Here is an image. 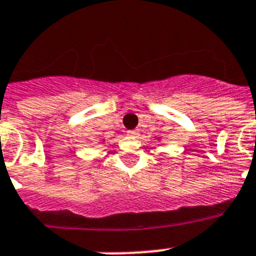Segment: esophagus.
<instances>
[{
	"instance_id": "1",
	"label": "esophagus",
	"mask_w": 256,
	"mask_h": 256,
	"mask_svg": "<svg viewBox=\"0 0 256 256\" xmlns=\"http://www.w3.org/2000/svg\"><path fill=\"white\" fill-rule=\"evenodd\" d=\"M128 136H136L138 135V132H135V130H130V132H128Z\"/></svg>"
}]
</instances>
